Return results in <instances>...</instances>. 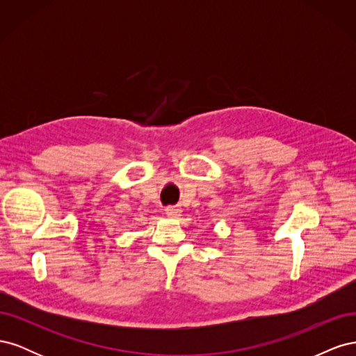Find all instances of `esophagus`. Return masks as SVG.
<instances>
[{
	"mask_svg": "<svg viewBox=\"0 0 356 356\" xmlns=\"http://www.w3.org/2000/svg\"><path fill=\"white\" fill-rule=\"evenodd\" d=\"M165 211H166V215H168V217H170V218H177V217H179L181 212H182L179 207H168Z\"/></svg>",
	"mask_w": 356,
	"mask_h": 356,
	"instance_id": "esophagus-1",
	"label": "esophagus"
}]
</instances>
